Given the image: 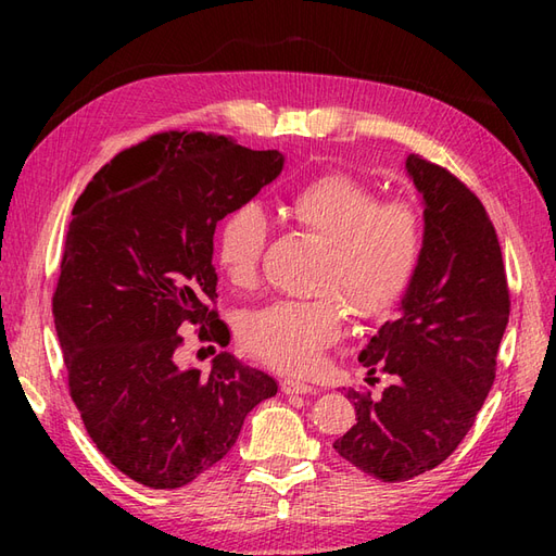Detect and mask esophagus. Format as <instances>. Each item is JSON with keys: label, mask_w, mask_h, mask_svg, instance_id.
<instances>
[{"label": "esophagus", "mask_w": 556, "mask_h": 556, "mask_svg": "<svg viewBox=\"0 0 556 556\" xmlns=\"http://www.w3.org/2000/svg\"><path fill=\"white\" fill-rule=\"evenodd\" d=\"M280 390H282L285 394H301V396H306V394H313V392H315V387L308 384V382H299V380H282V382H280Z\"/></svg>", "instance_id": "obj_1"}]
</instances>
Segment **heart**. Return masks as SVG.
<instances>
[{"label": "heart", "instance_id": "1", "mask_svg": "<svg viewBox=\"0 0 556 556\" xmlns=\"http://www.w3.org/2000/svg\"><path fill=\"white\" fill-rule=\"evenodd\" d=\"M292 220L319 241L311 301H271L241 319L252 355L288 374H308L341 333V304L357 317H378L399 304L422 255V223L403 201H378L366 182L325 174L296 188ZM266 215L255 201L231 208L215 233V260L233 288H252L266 243Z\"/></svg>", "mask_w": 556, "mask_h": 556}]
</instances>
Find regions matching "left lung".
Returning <instances> with one entry per match:
<instances>
[{"instance_id":"1","label":"left lung","mask_w":556,"mask_h":556,"mask_svg":"<svg viewBox=\"0 0 556 556\" xmlns=\"http://www.w3.org/2000/svg\"><path fill=\"white\" fill-rule=\"evenodd\" d=\"M406 172L425 208L422 255L394 319L359 352L368 376L382 371L392 384L380 399L348 390L357 425L333 443L382 482L410 480L457 450L494 384L510 315L501 245L480 199L419 155L406 157Z\"/></svg>"}]
</instances>
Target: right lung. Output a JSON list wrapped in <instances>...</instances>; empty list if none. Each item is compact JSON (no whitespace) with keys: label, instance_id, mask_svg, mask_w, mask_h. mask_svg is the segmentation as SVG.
<instances>
[{"label":"right lung","instance_id":"1","mask_svg":"<svg viewBox=\"0 0 556 556\" xmlns=\"http://www.w3.org/2000/svg\"><path fill=\"white\" fill-rule=\"evenodd\" d=\"M278 150L204 131H164L123 150L78 197L53 296L70 392L99 452L134 482L176 490L237 443L278 382L229 352L211 374L180 368V327L229 343L213 233L274 182ZM210 329L206 330L205 327Z\"/></svg>","mask_w":556,"mask_h":556}]
</instances>
